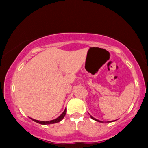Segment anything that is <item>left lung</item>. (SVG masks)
<instances>
[{
    "instance_id": "1",
    "label": "left lung",
    "mask_w": 148,
    "mask_h": 148,
    "mask_svg": "<svg viewBox=\"0 0 148 148\" xmlns=\"http://www.w3.org/2000/svg\"><path fill=\"white\" fill-rule=\"evenodd\" d=\"M90 117H91V118H92V119H93V120H96V121H98V122H100V123H102V122H101V121H99V120H97V119H95V118H93V117H92V116H91V115H90ZM114 121H115V120H114Z\"/></svg>"
}]
</instances>
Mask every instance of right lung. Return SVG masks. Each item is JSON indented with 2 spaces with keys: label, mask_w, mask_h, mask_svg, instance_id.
Wrapping results in <instances>:
<instances>
[{
  "label": "right lung",
  "mask_w": 148,
  "mask_h": 148,
  "mask_svg": "<svg viewBox=\"0 0 148 148\" xmlns=\"http://www.w3.org/2000/svg\"><path fill=\"white\" fill-rule=\"evenodd\" d=\"M66 112H67V109H66V108H65L63 113H62V114H61L60 116L58 117V118H57L56 119H55V120H50V121H40V120H35V119H33V118H31V119L33 120V121L36 122V123H37L41 124V125H50V124L57 123H59V122L61 121V120H62V119L64 118V115H65V114H66Z\"/></svg>",
  "instance_id": "1"
}]
</instances>
